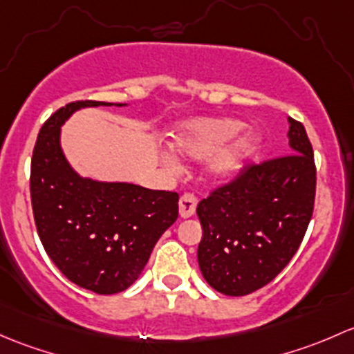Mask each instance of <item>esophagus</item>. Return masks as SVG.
<instances>
[{
    "mask_svg": "<svg viewBox=\"0 0 354 354\" xmlns=\"http://www.w3.org/2000/svg\"><path fill=\"white\" fill-rule=\"evenodd\" d=\"M196 206H198V198L194 194H182L178 199V213L182 218H191L196 213Z\"/></svg>",
    "mask_w": 354,
    "mask_h": 354,
    "instance_id": "esophagus-1",
    "label": "esophagus"
}]
</instances>
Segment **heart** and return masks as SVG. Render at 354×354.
I'll use <instances>...</instances> for the list:
<instances>
[{
	"mask_svg": "<svg viewBox=\"0 0 354 354\" xmlns=\"http://www.w3.org/2000/svg\"><path fill=\"white\" fill-rule=\"evenodd\" d=\"M240 127L242 124L233 119H198L182 127L174 147L187 158L199 160L213 155L209 162L211 174L225 178L239 169L243 158L256 147V138L252 134H245L225 147ZM167 162L174 163L172 156H169Z\"/></svg>",
	"mask_w": 354,
	"mask_h": 354,
	"instance_id": "b5f03b06",
	"label": "heart"
}]
</instances>
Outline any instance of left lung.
Returning <instances> with one entry per match:
<instances>
[{
    "label": "left lung",
    "instance_id": "1",
    "mask_svg": "<svg viewBox=\"0 0 354 354\" xmlns=\"http://www.w3.org/2000/svg\"><path fill=\"white\" fill-rule=\"evenodd\" d=\"M288 136V155L247 163L198 204V262L220 293L243 297L271 283L304 240L317 169L304 124L290 118Z\"/></svg>",
    "mask_w": 354,
    "mask_h": 354
}]
</instances>
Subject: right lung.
Here are the masks:
<instances>
[{
    "mask_svg": "<svg viewBox=\"0 0 354 354\" xmlns=\"http://www.w3.org/2000/svg\"><path fill=\"white\" fill-rule=\"evenodd\" d=\"M112 105L76 100L39 131L30 163L35 227L47 256L75 285L98 295L129 288L162 233L177 220L178 194L76 176L59 147V127L76 109ZM121 105V104H118Z\"/></svg>",
    "mask_w": 354,
    "mask_h": 354,
    "instance_id": "1",
    "label": "right lung"
}]
</instances>
